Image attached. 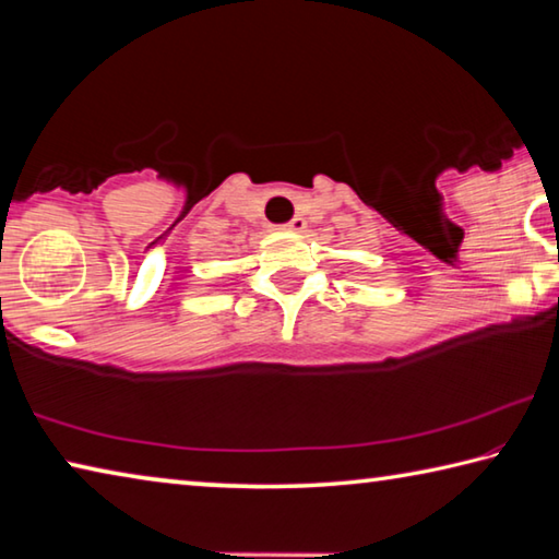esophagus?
<instances>
[{
	"mask_svg": "<svg viewBox=\"0 0 559 559\" xmlns=\"http://www.w3.org/2000/svg\"><path fill=\"white\" fill-rule=\"evenodd\" d=\"M306 229V216H293V219L288 222V224H283V231H293V234H298V231H302Z\"/></svg>",
	"mask_w": 559,
	"mask_h": 559,
	"instance_id": "obj_1",
	"label": "esophagus"
}]
</instances>
